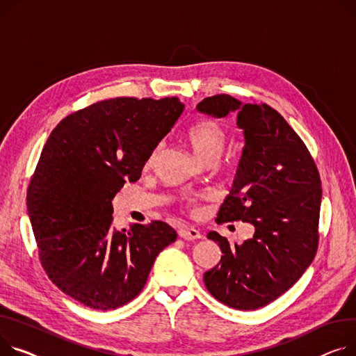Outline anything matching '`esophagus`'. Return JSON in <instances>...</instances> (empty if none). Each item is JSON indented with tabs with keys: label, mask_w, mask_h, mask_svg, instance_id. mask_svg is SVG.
Here are the masks:
<instances>
[{
	"label": "esophagus",
	"mask_w": 356,
	"mask_h": 356,
	"mask_svg": "<svg viewBox=\"0 0 356 356\" xmlns=\"http://www.w3.org/2000/svg\"><path fill=\"white\" fill-rule=\"evenodd\" d=\"M177 233L183 241H195L200 238V232L195 227H180Z\"/></svg>",
	"instance_id": "obj_1"
}]
</instances>
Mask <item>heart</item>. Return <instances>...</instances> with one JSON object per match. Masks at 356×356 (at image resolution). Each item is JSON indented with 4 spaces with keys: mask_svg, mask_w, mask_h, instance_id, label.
<instances>
[{
    "mask_svg": "<svg viewBox=\"0 0 356 356\" xmlns=\"http://www.w3.org/2000/svg\"><path fill=\"white\" fill-rule=\"evenodd\" d=\"M186 140L193 153L203 163L210 157H219L226 145L225 129L211 118H204L202 122L193 124L186 133ZM160 146H157L149 156L147 163H153L159 156ZM183 206L192 213L199 211V199L195 196H187L183 199Z\"/></svg>",
    "mask_w": 356,
    "mask_h": 356,
    "instance_id": "heart-1",
    "label": "heart"
}]
</instances>
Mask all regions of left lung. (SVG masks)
Returning a JSON list of instances; mask_svg holds the SVG:
<instances>
[{
	"mask_svg": "<svg viewBox=\"0 0 356 356\" xmlns=\"http://www.w3.org/2000/svg\"><path fill=\"white\" fill-rule=\"evenodd\" d=\"M197 110L215 117L238 111L245 147L216 222L254 226L253 238L242 245L216 232L207 234L223 254L204 272V285L234 309H259L292 288L316 254L319 172L302 138L270 106L242 104L229 94H216L203 99Z\"/></svg>",
	"mask_w": 356,
	"mask_h": 356,
	"instance_id": "8db88e82",
	"label": "left lung"
}]
</instances>
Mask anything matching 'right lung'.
Returning <instances> with one entry per match:
<instances>
[{"label": "right lung", "mask_w": 356, "mask_h": 356, "mask_svg": "<svg viewBox=\"0 0 356 356\" xmlns=\"http://www.w3.org/2000/svg\"><path fill=\"white\" fill-rule=\"evenodd\" d=\"M177 97H117L68 114L42 147L27 209L42 269L65 295L97 311L145 288L157 254L177 238L161 220L113 227L114 195L138 180L183 111Z\"/></svg>", "instance_id": "right-lung-1"}]
</instances>
